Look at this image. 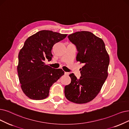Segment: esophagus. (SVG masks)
Wrapping results in <instances>:
<instances>
[{
  "label": "esophagus",
  "instance_id": "34e87169",
  "mask_svg": "<svg viewBox=\"0 0 129 129\" xmlns=\"http://www.w3.org/2000/svg\"><path fill=\"white\" fill-rule=\"evenodd\" d=\"M69 73H68V72H64V75H67V76H68L69 75Z\"/></svg>",
  "mask_w": 129,
  "mask_h": 129
}]
</instances>
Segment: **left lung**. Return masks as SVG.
Wrapping results in <instances>:
<instances>
[{"label": "left lung", "instance_id": "left-lung-1", "mask_svg": "<svg viewBox=\"0 0 129 129\" xmlns=\"http://www.w3.org/2000/svg\"><path fill=\"white\" fill-rule=\"evenodd\" d=\"M68 38L78 51L76 60L84 66L79 79L74 74L69 75L71 81L64 87V95L75 103H86L95 99L105 82L110 57L104 41L91 32H77Z\"/></svg>", "mask_w": 129, "mask_h": 129}]
</instances>
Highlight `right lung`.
Instances as JSON below:
<instances>
[{
    "label": "right lung",
    "instance_id": "right-lung-1",
    "mask_svg": "<svg viewBox=\"0 0 129 129\" xmlns=\"http://www.w3.org/2000/svg\"><path fill=\"white\" fill-rule=\"evenodd\" d=\"M67 34L42 30L25 41L18 54L17 72L21 88L29 99L43 100L48 97L50 87L64 75L61 69H54L44 61L52 59L53 46Z\"/></svg>",
    "mask_w": 129,
    "mask_h": 129
}]
</instances>
